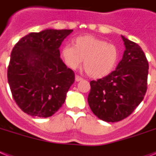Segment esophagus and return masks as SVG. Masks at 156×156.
I'll return each instance as SVG.
<instances>
[{
    "label": "esophagus",
    "instance_id": "1",
    "mask_svg": "<svg viewBox=\"0 0 156 156\" xmlns=\"http://www.w3.org/2000/svg\"><path fill=\"white\" fill-rule=\"evenodd\" d=\"M82 78L80 77L79 75H75V81L76 82H79V81H82Z\"/></svg>",
    "mask_w": 156,
    "mask_h": 156
}]
</instances>
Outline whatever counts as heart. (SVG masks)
<instances>
[{"label": "heart", "instance_id": "heart-1", "mask_svg": "<svg viewBox=\"0 0 156 156\" xmlns=\"http://www.w3.org/2000/svg\"><path fill=\"white\" fill-rule=\"evenodd\" d=\"M118 48L115 44L94 36H81L73 40V46L62 47L61 55L70 69H76L83 60L86 74L94 78L109 74L116 67L119 59Z\"/></svg>", "mask_w": 156, "mask_h": 156}]
</instances>
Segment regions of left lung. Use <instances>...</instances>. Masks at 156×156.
<instances>
[{
    "instance_id": "1",
    "label": "left lung",
    "mask_w": 156,
    "mask_h": 156,
    "mask_svg": "<svg viewBox=\"0 0 156 156\" xmlns=\"http://www.w3.org/2000/svg\"><path fill=\"white\" fill-rule=\"evenodd\" d=\"M126 50L116 69L97 81H91L88 103L98 118L116 122L133 113L147 89L148 62L134 42L121 36Z\"/></svg>"
}]
</instances>
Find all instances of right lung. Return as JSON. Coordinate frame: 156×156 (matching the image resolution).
Masks as SVG:
<instances>
[{
    "label": "right lung",
    "instance_id": "1",
    "mask_svg": "<svg viewBox=\"0 0 156 156\" xmlns=\"http://www.w3.org/2000/svg\"><path fill=\"white\" fill-rule=\"evenodd\" d=\"M71 29L31 32L14 46L8 82L20 108L36 117H49L63 105L74 72L60 58L59 48Z\"/></svg>",
    "mask_w": 156,
    "mask_h": 156
}]
</instances>
